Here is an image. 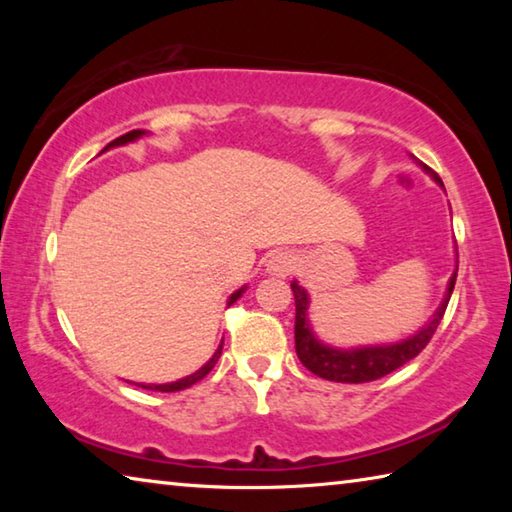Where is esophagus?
Returning a JSON list of instances; mask_svg holds the SVG:
<instances>
[{
	"label": "esophagus",
	"mask_w": 512,
	"mask_h": 512,
	"mask_svg": "<svg viewBox=\"0 0 512 512\" xmlns=\"http://www.w3.org/2000/svg\"><path fill=\"white\" fill-rule=\"evenodd\" d=\"M293 268H296V257L291 253H275L266 264V271L277 277H287Z\"/></svg>",
	"instance_id": "1"
}]
</instances>
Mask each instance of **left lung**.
<instances>
[{"label": "left lung", "mask_w": 512, "mask_h": 512, "mask_svg": "<svg viewBox=\"0 0 512 512\" xmlns=\"http://www.w3.org/2000/svg\"><path fill=\"white\" fill-rule=\"evenodd\" d=\"M424 167V171L431 173V178L443 187V180L438 178V173H433L427 164L415 160ZM458 271V268H456ZM456 271L449 277L447 293L443 305L438 307L436 314L424 325L418 334L409 336L400 343L393 345H372V348H352V350H336L329 345L320 343L314 332H311L307 309H309V296L307 291L300 287L298 282L291 284L293 298H296V352L302 366L314 372V375L329 379V381H341V384H363V381H375L379 377L388 375L397 368H402L404 363L418 357V354L427 348L431 336L436 334L440 320L445 316L447 302L452 298L454 284H456Z\"/></svg>", "instance_id": "1"}]
</instances>
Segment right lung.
I'll return each instance as SVG.
<instances>
[{
    "mask_svg": "<svg viewBox=\"0 0 512 512\" xmlns=\"http://www.w3.org/2000/svg\"><path fill=\"white\" fill-rule=\"evenodd\" d=\"M142 135H144V131H131V133H126V135H121V137H117V140H112L103 151L112 149V146H121V144L133 142V140H137V137H142ZM244 289H246V287H244ZM244 289H239V291L232 293V296L228 298V305H232V302H237V298L241 296V293H244ZM221 350H223V343L219 345V350H216V352L212 354V359L207 361L201 370H196L194 375H189V377H185V379L171 381V384H137V386L146 388V391H158V393H176V391H183V388H189L192 384H196V381H201V379L207 375V372H210V370L214 368V363L219 361V357H221Z\"/></svg>",
    "mask_w": 512,
    "mask_h": 512,
    "instance_id": "right-lung-1",
    "label": "right lung"
}]
</instances>
